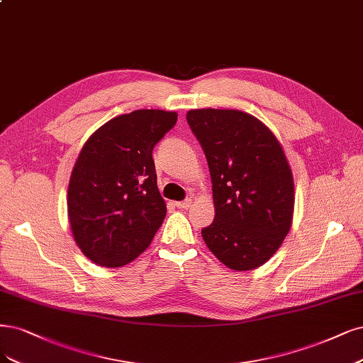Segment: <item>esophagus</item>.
Masks as SVG:
<instances>
[{
  "label": "esophagus",
  "mask_w": 363,
  "mask_h": 363,
  "mask_svg": "<svg viewBox=\"0 0 363 363\" xmlns=\"http://www.w3.org/2000/svg\"><path fill=\"white\" fill-rule=\"evenodd\" d=\"M191 204H192V199H184V201L176 203V206H177L179 208H189Z\"/></svg>",
  "instance_id": "34e87169"
}]
</instances>
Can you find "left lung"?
Returning a JSON list of instances; mask_svg holds the SVG:
<instances>
[{
    "label": "left lung",
    "instance_id": "left-lung-1",
    "mask_svg": "<svg viewBox=\"0 0 363 363\" xmlns=\"http://www.w3.org/2000/svg\"><path fill=\"white\" fill-rule=\"evenodd\" d=\"M186 120L210 169L215 220L203 239L225 266L246 272L264 264L293 223V172L277 136L237 109H192Z\"/></svg>",
    "mask_w": 363,
    "mask_h": 363
}]
</instances>
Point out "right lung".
Wrapping results in <instances>:
<instances>
[{
	"mask_svg": "<svg viewBox=\"0 0 363 363\" xmlns=\"http://www.w3.org/2000/svg\"><path fill=\"white\" fill-rule=\"evenodd\" d=\"M177 112L138 109L106 121L84 144L67 189V215L82 254L121 267L152 243L167 215L153 148Z\"/></svg>",
	"mask_w": 363,
	"mask_h": 363,
	"instance_id": "add662e5",
	"label": "right lung"
}]
</instances>
